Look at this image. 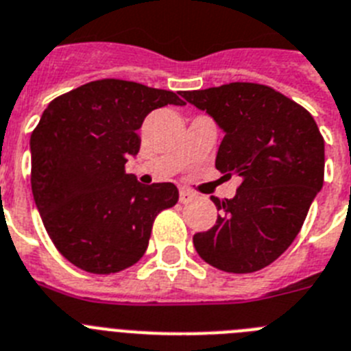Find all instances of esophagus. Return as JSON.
I'll return each instance as SVG.
<instances>
[{
  "mask_svg": "<svg viewBox=\"0 0 351 351\" xmlns=\"http://www.w3.org/2000/svg\"><path fill=\"white\" fill-rule=\"evenodd\" d=\"M193 197L194 193H191L187 189H182V191H180V203H187V201H191Z\"/></svg>",
  "mask_w": 351,
  "mask_h": 351,
  "instance_id": "obj_1",
  "label": "esophagus"
}]
</instances>
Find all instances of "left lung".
I'll return each mask as SVG.
<instances>
[{"mask_svg":"<svg viewBox=\"0 0 351 351\" xmlns=\"http://www.w3.org/2000/svg\"><path fill=\"white\" fill-rule=\"evenodd\" d=\"M180 95L224 132L215 167L242 178L234 197H212L222 213L213 228L194 234V247L224 272L261 270L291 245L323 187L318 125L302 106L265 84L230 83Z\"/></svg>","mask_w":351,"mask_h":351,"instance_id":"8db88e82","label":"left lung"}]
</instances>
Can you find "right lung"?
<instances>
[{
    "label": "right lung",
    "instance_id": "add662e5",
    "mask_svg": "<svg viewBox=\"0 0 351 351\" xmlns=\"http://www.w3.org/2000/svg\"><path fill=\"white\" fill-rule=\"evenodd\" d=\"M184 100L167 90L100 79L58 97L29 139L32 191L56 249L84 272L138 263L157 213L178 201L173 184H139L125 173L141 146L148 112Z\"/></svg>",
    "mask_w": 351,
    "mask_h": 351
}]
</instances>
